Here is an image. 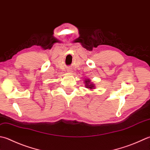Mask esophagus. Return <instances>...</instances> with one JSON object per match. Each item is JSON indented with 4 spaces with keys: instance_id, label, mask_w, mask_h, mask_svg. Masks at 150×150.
<instances>
[{
    "instance_id": "esophagus-1",
    "label": "esophagus",
    "mask_w": 150,
    "mask_h": 150,
    "mask_svg": "<svg viewBox=\"0 0 150 150\" xmlns=\"http://www.w3.org/2000/svg\"><path fill=\"white\" fill-rule=\"evenodd\" d=\"M67 71L68 73H72L73 72V70L71 68H67Z\"/></svg>"
}]
</instances>
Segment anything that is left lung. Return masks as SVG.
<instances>
[{"instance_id":"1","label":"left lung","mask_w":150,"mask_h":150,"mask_svg":"<svg viewBox=\"0 0 150 150\" xmlns=\"http://www.w3.org/2000/svg\"><path fill=\"white\" fill-rule=\"evenodd\" d=\"M84 83H85V86H86L87 88H89L91 90L94 89L95 85L91 83L90 79H86L84 81Z\"/></svg>"}]
</instances>
